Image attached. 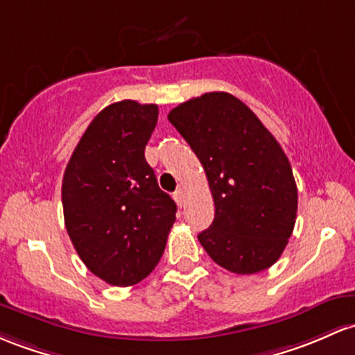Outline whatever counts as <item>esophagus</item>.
I'll use <instances>...</instances> for the list:
<instances>
[{
  "instance_id": "1",
  "label": "esophagus",
  "mask_w": 355,
  "mask_h": 355,
  "mask_svg": "<svg viewBox=\"0 0 355 355\" xmlns=\"http://www.w3.org/2000/svg\"><path fill=\"white\" fill-rule=\"evenodd\" d=\"M173 198H175V202H177V204H178V207H182V205H184V202H185V193H184V190L178 189L177 192L173 193Z\"/></svg>"
}]
</instances>
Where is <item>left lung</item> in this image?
I'll use <instances>...</instances> for the list:
<instances>
[{
    "label": "left lung",
    "mask_w": 355,
    "mask_h": 355,
    "mask_svg": "<svg viewBox=\"0 0 355 355\" xmlns=\"http://www.w3.org/2000/svg\"><path fill=\"white\" fill-rule=\"evenodd\" d=\"M168 121L200 159L216 216L198 234L227 271L272 266L293 232L298 190L285 151L258 116L227 92H207L171 109Z\"/></svg>",
    "instance_id": "left-lung-1"
}]
</instances>
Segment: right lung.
<instances>
[{
  "instance_id": "add662e5",
  "label": "right lung",
  "mask_w": 355,
  "mask_h": 355,
  "mask_svg": "<svg viewBox=\"0 0 355 355\" xmlns=\"http://www.w3.org/2000/svg\"><path fill=\"white\" fill-rule=\"evenodd\" d=\"M157 121V104H109L77 143L62 180L70 241L89 271L109 285L146 278L175 222L177 205L145 159Z\"/></svg>"
}]
</instances>
